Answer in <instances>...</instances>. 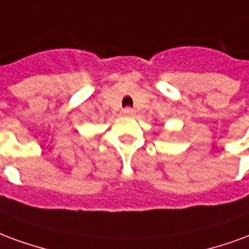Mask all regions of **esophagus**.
I'll list each match as a JSON object with an SVG mask.
<instances>
[{
    "mask_svg": "<svg viewBox=\"0 0 249 249\" xmlns=\"http://www.w3.org/2000/svg\"><path fill=\"white\" fill-rule=\"evenodd\" d=\"M123 114L124 115H134L135 111H134V108H131V107H126V108H123Z\"/></svg>",
    "mask_w": 249,
    "mask_h": 249,
    "instance_id": "esophagus-1",
    "label": "esophagus"
}]
</instances>
